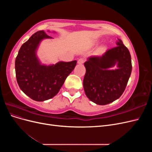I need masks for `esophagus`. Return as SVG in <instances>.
<instances>
[{"instance_id": "obj_1", "label": "esophagus", "mask_w": 152, "mask_h": 152, "mask_svg": "<svg viewBox=\"0 0 152 152\" xmlns=\"http://www.w3.org/2000/svg\"><path fill=\"white\" fill-rule=\"evenodd\" d=\"M84 61H85V59L81 58L79 59V60H78L77 63L78 64H79V65H82V64H83L84 63Z\"/></svg>"}]
</instances>
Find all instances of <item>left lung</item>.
<instances>
[{
  "label": "left lung",
  "mask_w": 152,
  "mask_h": 152,
  "mask_svg": "<svg viewBox=\"0 0 152 152\" xmlns=\"http://www.w3.org/2000/svg\"><path fill=\"white\" fill-rule=\"evenodd\" d=\"M116 44L117 47L107 50L102 56H90L84 63L85 93L97 104H107L120 98L131 76L130 53L121 39H118ZM115 65L117 69H110Z\"/></svg>",
  "instance_id": "left-lung-1"
}]
</instances>
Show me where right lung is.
<instances>
[{
	"label": "right lung",
	"mask_w": 152,
	"mask_h": 152,
	"mask_svg": "<svg viewBox=\"0 0 152 152\" xmlns=\"http://www.w3.org/2000/svg\"><path fill=\"white\" fill-rule=\"evenodd\" d=\"M45 39L53 38L44 30L32 35L21 45L15 61L18 86L26 95L37 102H44L56 96L77 64L76 60L49 65L41 63L37 50L41 41Z\"/></svg>",
	"instance_id": "add662e5"
}]
</instances>
